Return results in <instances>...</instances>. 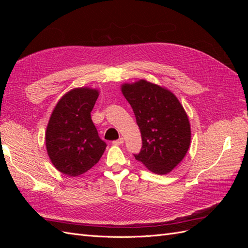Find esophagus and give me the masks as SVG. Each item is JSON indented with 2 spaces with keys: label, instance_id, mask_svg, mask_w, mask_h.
Listing matches in <instances>:
<instances>
[{
  "label": "esophagus",
  "instance_id": "esophagus-1",
  "mask_svg": "<svg viewBox=\"0 0 248 248\" xmlns=\"http://www.w3.org/2000/svg\"><path fill=\"white\" fill-rule=\"evenodd\" d=\"M123 142H124V139H123V138H120L119 140H114V141H112V144L116 145V146H119V145H122Z\"/></svg>",
  "mask_w": 248,
  "mask_h": 248
}]
</instances>
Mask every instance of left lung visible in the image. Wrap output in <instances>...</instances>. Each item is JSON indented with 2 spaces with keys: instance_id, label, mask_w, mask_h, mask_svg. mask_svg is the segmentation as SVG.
<instances>
[{
  "instance_id": "left-lung-1",
  "label": "left lung",
  "mask_w": 248,
  "mask_h": 248,
  "mask_svg": "<svg viewBox=\"0 0 248 248\" xmlns=\"http://www.w3.org/2000/svg\"><path fill=\"white\" fill-rule=\"evenodd\" d=\"M121 90L141 134L140 152L134 157L155 174H168L190 145V124L182 104L170 90L145 79L124 84Z\"/></svg>"
}]
</instances>
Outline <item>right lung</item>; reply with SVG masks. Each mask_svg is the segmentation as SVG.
<instances>
[{"label": "right lung", "mask_w": 248, "mask_h": 248, "mask_svg": "<svg viewBox=\"0 0 248 248\" xmlns=\"http://www.w3.org/2000/svg\"><path fill=\"white\" fill-rule=\"evenodd\" d=\"M98 96L96 89L76 88L58 101L51 112L46 150L51 163L64 175L84 174L99 161L107 148L91 119Z\"/></svg>", "instance_id": "1"}]
</instances>
